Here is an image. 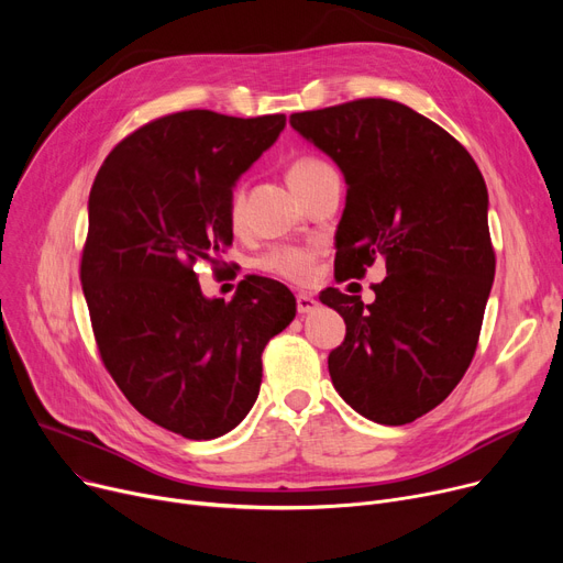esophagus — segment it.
<instances>
[{
    "label": "esophagus",
    "mask_w": 563,
    "mask_h": 563,
    "mask_svg": "<svg viewBox=\"0 0 563 563\" xmlns=\"http://www.w3.org/2000/svg\"><path fill=\"white\" fill-rule=\"evenodd\" d=\"M317 306H319V303L310 297V294H306V291L297 294V310H299V314H308V312H312Z\"/></svg>",
    "instance_id": "esophagus-1"
}]
</instances>
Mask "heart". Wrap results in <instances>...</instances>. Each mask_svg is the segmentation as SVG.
<instances>
[{"label":"heart","instance_id":"obj_1","mask_svg":"<svg viewBox=\"0 0 563 563\" xmlns=\"http://www.w3.org/2000/svg\"><path fill=\"white\" fill-rule=\"evenodd\" d=\"M329 168L327 162H321L317 157H301L289 166V185H299L303 180H310L312 175H317L319 170ZM228 214H230V223L240 225L242 223V214H244V189L236 187L230 196V205H228ZM314 260H317V251L314 249H306V246H278L272 249L269 253H264L257 262L260 269L264 274H272L276 278H283L287 283H308L314 274Z\"/></svg>","mask_w":563,"mask_h":563}]
</instances>
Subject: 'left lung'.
<instances>
[{
    "mask_svg": "<svg viewBox=\"0 0 563 563\" xmlns=\"http://www.w3.org/2000/svg\"><path fill=\"white\" fill-rule=\"evenodd\" d=\"M289 125L344 173L338 280L378 257L388 272L369 306L321 291L346 323L333 386L363 418L408 424L450 397L477 351L495 278L482 170L450 132L386 98L291 113Z\"/></svg>",
    "mask_w": 563,
    "mask_h": 563,
    "instance_id": "1",
    "label": "left lung"
}]
</instances>
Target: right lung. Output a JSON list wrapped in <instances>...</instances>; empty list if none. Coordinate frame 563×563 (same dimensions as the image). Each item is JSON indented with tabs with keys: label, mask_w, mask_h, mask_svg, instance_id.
Instances as JSON below:
<instances>
[{
	"label": "right lung",
	"mask_w": 563,
	"mask_h": 563,
	"mask_svg": "<svg viewBox=\"0 0 563 563\" xmlns=\"http://www.w3.org/2000/svg\"><path fill=\"white\" fill-rule=\"evenodd\" d=\"M283 128V113L155 118L113 147L88 196L79 278L100 358L143 418L189 440L249 416L262 351L297 314L278 280L246 276L225 303L194 272L232 244V187Z\"/></svg>",
	"instance_id": "add662e5"
}]
</instances>
